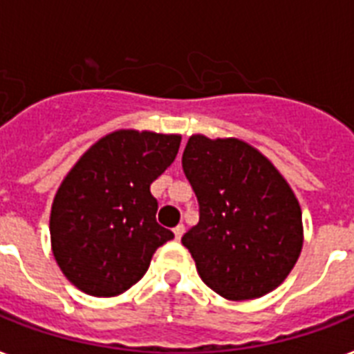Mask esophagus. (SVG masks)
<instances>
[{"mask_svg": "<svg viewBox=\"0 0 354 354\" xmlns=\"http://www.w3.org/2000/svg\"><path fill=\"white\" fill-rule=\"evenodd\" d=\"M183 232H185V227H183V224H178L174 230H172V233H174V236H176V241H180L183 235Z\"/></svg>", "mask_w": 354, "mask_h": 354, "instance_id": "34e87169", "label": "esophagus"}]
</instances>
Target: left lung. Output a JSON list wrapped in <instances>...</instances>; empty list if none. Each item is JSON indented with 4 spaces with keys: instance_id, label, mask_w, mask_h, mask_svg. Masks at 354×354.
Returning a JSON list of instances; mask_svg holds the SVG:
<instances>
[{
    "instance_id": "obj_1",
    "label": "left lung",
    "mask_w": 354,
    "mask_h": 354,
    "mask_svg": "<svg viewBox=\"0 0 354 354\" xmlns=\"http://www.w3.org/2000/svg\"><path fill=\"white\" fill-rule=\"evenodd\" d=\"M182 167L200 221L182 244L211 290L232 301L266 296L303 248L301 207L274 163L236 138L191 136Z\"/></svg>"
}]
</instances>
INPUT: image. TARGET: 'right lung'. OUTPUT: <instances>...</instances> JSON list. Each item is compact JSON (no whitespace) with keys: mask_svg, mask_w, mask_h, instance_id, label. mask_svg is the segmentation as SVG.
Here are the masks:
<instances>
[{"mask_svg":"<svg viewBox=\"0 0 354 354\" xmlns=\"http://www.w3.org/2000/svg\"><path fill=\"white\" fill-rule=\"evenodd\" d=\"M180 133L115 130L93 143L60 183L51 205V250L84 294L113 297L136 285L161 244L150 183L171 165Z\"/></svg>","mask_w":354,"mask_h":354,"instance_id":"add662e5","label":"right lung"}]
</instances>
